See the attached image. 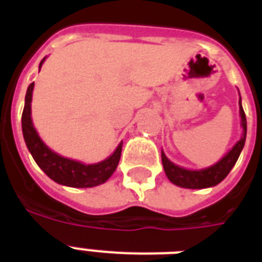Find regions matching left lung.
<instances>
[{"label":"left lung","mask_w":262,"mask_h":262,"mask_svg":"<svg viewBox=\"0 0 262 262\" xmlns=\"http://www.w3.org/2000/svg\"><path fill=\"white\" fill-rule=\"evenodd\" d=\"M239 114H241V125L244 129L242 137L238 143L232 147V149L228 152L227 155L222 158L216 164L211 166L208 168L203 170H186L171 163L170 160L166 158V155L162 151V163H163L164 172L167 175V178L171 181L174 185L181 187H186V189H204V187L215 186L220 183L228 172L231 171V168L235 166L236 160L239 158L241 151L244 149L245 140H246V115L242 108L239 99Z\"/></svg>","instance_id":"8db88e82"}]
</instances>
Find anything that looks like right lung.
Segmentation results:
<instances>
[{
    "label": "right lung",
    "mask_w": 262,
    "mask_h": 262,
    "mask_svg": "<svg viewBox=\"0 0 262 262\" xmlns=\"http://www.w3.org/2000/svg\"><path fill=\"white\" fill-rule=\"evenodd\" d=\"M45 58L39 63V69L42 67ZM34 83L28 85L26 94V103L21 115V127L24 141L28 151L34 158L39 167L46 172L49 178L59 185L71 187H94L100 183H104L110 178L119 163L122 143L119 144L114 154L108 156L106 160L95 164H84L77 160L68 159L55 154L43 143L35 130L34 123L31 119V100H32Z\"/></svg>",
    "instance_id": "add662e5"
}]
</instances>
